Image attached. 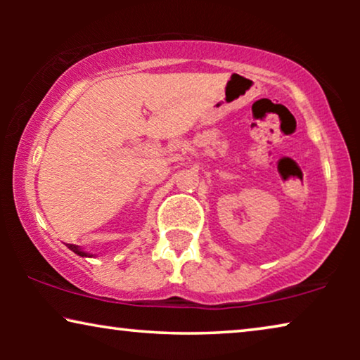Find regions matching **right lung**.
<instances>
[{"label":"right lung","mask_w":360,"mask_h":360,"mask_svg":"<svg viewBox=\"0 0 360 360\" xmlns=\"http://www.w3.org/2000/svg\"><path fill=\"white\" fill-rule=\"evenodd\" d=\"M67 245H68V249L73 250V252L78 254V255H82V257H91L90 254L85 252V250H82V249L78 248V245H75V244H67Z\"/></svg>","instance_id":"1"}]
</instances>
